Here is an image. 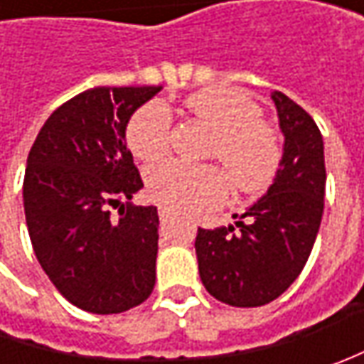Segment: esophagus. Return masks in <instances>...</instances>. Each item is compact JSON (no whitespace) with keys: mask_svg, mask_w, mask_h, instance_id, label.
<instances>
[{"mask_svg":"<svg viewBox=\"0 0 364 364\" xmlns=\"http://www.w3.org/2000/svg\"><path fill=\"white\" fill-rule=\"evenodd\" d=\"M158 215H160L161 223H166L168 218L172 217V210H170V208H166V206H160V208H158Z\"/></svg>","mask_w":364,"mask_h":364,"instance_id":"1","label":"esophagus"}]
</instances>
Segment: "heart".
<instances>
[{
    "label": "heart",
    "mask_w": 364,
    "mask_h": 364,
    "mask_svg": "<svg viewBox=\"0 0 364 364\" xmlns=\"http://www.w3.org/2000/svg\"><path fill=\"white\" fill-rule=\"evenodd\" d=\"M186 109L213 132L208 156L217 158L235 188L255 192L267 186L282 160L279 139L263 123L261 107L237 89H204L186 99ZM172 117L168 107L151 101L127 125V146L144 161L161 160L170 149ZM147 194L176 210H200L218 204L227 194V178L217 166L164 161L146 176Z\"/></svg>",
    "instance_id": "1"
}]
</instances>
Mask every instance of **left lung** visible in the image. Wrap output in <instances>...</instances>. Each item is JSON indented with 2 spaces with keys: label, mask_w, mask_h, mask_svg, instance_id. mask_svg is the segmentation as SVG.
Listing matches in <instances>:
<instances>
[{
  "label": "left lung",
  "mask_w": 364,
  "mask_h": 364,
  "mask_svg": "<svg viewBox=\"0 0 364 364\" xmlns=\"http://www.w3.org/2000/svg\"><path fill=\"white\" fill-rule=\"evenodd\" d=\"M284 133V154L267 192L234 227L198 229L196 259L204 287L218 301L255 308L296 282L324 213V141L314 119L287 95L272 92ZM237 218V215H232Z\"/></svg>",
  "instance_id": "left-lung-1"
}]
</instances>
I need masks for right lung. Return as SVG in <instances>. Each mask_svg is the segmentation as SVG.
Returning a JSON list of instances; mask_svg holds the SVG:
<instances>
[{"instance_id": "add662e5", "label": "right lung", "mask_w": 364, "mask_h": 364, "mask_svg": "<svg viewBox=\"0 0 364 364\" xmlns=\"http://www.w3.org/2000/svg\"><path fill=\"white\" fill-rule=\"evenodd\" d=\"M160 91L80 92L50 115L28 154L23 213L36 257L64 298L92 314L135 308L156 284L160 218L156 206L129 203L144 182L125 132Z\"/></svg>"}]
</instances>
